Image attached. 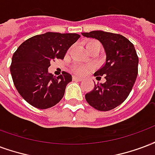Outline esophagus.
I'll list each match as a JSON object with an SVG mask.
<instances>
[{"label": "esophagus", "instance_id": "esophagus-1", "mask_svg": "<svg viewBox=\"0 0 155 155\" xmlns=\"http://www.w3.org/2000/svg\"><path fill=\"white\" fill-rule=\"evenodd\" d=\"M73 80L74 81H83V78L79 77V76H76V75H73Z\"/></svg>", "mask_w": 155, "mask_h": 155}]
</instances>
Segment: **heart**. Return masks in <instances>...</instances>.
<instances>
[{
  "label": "heart",
  "mask_w": 155,
  "mask_h": 155,
  "mask_svg": "<svg viewBox=\"0 0 155 155\" xmlns=\"http://www.w3.org/2000/svg\"><path fill=\"white\" fill-rule=\"evenodd\" d=\"M95 45H100L98 42L96 41H91V42H89L86 44V48H89L91 46H95ZM94 69V66L93 65H85V64H75L73 68H72V71L74 73L77 74H80V75H82V74H85L89 73L90 71H92V70Z\"/></svg>",
  "instance_id": "1"
}]
</instances>
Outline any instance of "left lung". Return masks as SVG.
Segmentation results:
<instances>
[{
    "label": "left lung",
    "mask_w": 155,
    "mask_h": 155,
    "mask_svg": "<svg viewBox=\"0 0 155 155\" xmlns=\"http://www.w3.org/2000/svg\"><path fill=\"white\" fill-rule=\"evenodd\" d=\"M82 35L98 39L106 53L105 64L94 73L97 78L104 75L106 81L94 84V89L85 94V99L95 109H113L127 99L136 82L139 58L135 47L121 34L96 30Z\"/></svg>",
    "instance_id": "left-lung-1"
}]
</instances>
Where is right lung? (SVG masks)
Returning a JSON list of instances; mask_svg holds the SVG:
<instances>
[{
    "instance_id": "1",
    "label": "right lung",
    "mask_w": 155,
    "mask_h": 155,
    "mask_svg": "<svg viewBox=\"0 0 155 155\" xmlns=\"http://www.w3.org/2000/svg\"><path fill=\"white\" fill-rule=\"evenodd\" d=\"M81 35L48 32L23 42L15 51L10 73L15 86L27 103L39 109L58 104L65 94L71 74L63 71L59 76L49 74L51 61L64 59L70 47Z\"/></svg>"
}]
</instances>
